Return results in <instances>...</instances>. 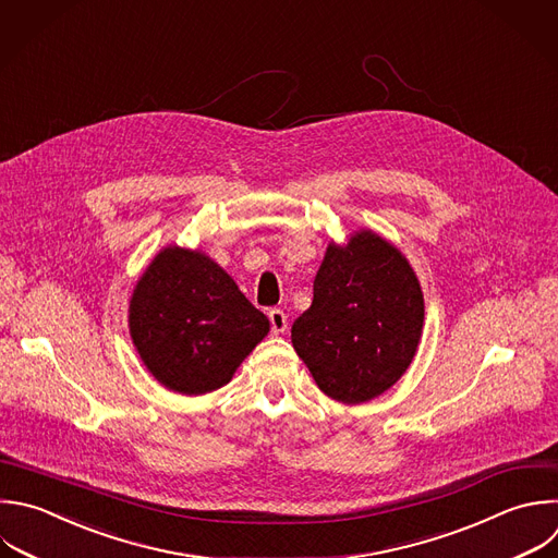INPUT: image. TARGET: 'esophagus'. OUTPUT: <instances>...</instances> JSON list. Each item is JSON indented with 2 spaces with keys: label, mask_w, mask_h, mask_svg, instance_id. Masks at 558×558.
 Returning a JSON list of instances; mask_svg holds the SVG:
<instances>
[{
  "label": "esophagus",
  "mask_w": 558,
  "mask_h": 558,
  "mask_svg": "<svg viewBox=\"0 0 558 558\" xmlns=\"http://www.w3.org/2000/svg\"><path fill=\"white\" fill-rule=\"evenodd\" d=\"M268 318H270V327H272V333H283L288 329V316L283 310L275 307L268 312Z\"/></svg>",
  "instance_id": "obj_1"
}]
</instances>
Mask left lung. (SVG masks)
<instances>
[{
    "mask_svg": "<svg viewBox=\"0 0 558 558\" xmlns=\"http://www.w3.org/2000/svg\"><path fill=\"white\" fill-rule=\"evenodd\" d=\"M421 329L416 275L392 244L362 231L347 246L329 244L292 344L325 395L362 403L405 373Z\"/></svg>",
    "mask_w": 558,
    "mask_h": 558,
    "instance_id": "8db88e82",
    "label": "left lung"
}]
</instances>
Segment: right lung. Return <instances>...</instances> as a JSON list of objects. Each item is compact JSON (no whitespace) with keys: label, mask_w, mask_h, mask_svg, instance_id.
<instances>
[{"label":"right lung","mask_w":558,"mask_h":558,"mask_svg":"<svg viewBox=\"0 0 558 558\" xmlns=\"http://www.w3.org/2000/svg\"><path fill=\"white\" fill-rule=\"evenodd\" d=\"M131 336L148 371L170 390L211 392L268 333V318L198 251L170 246L131 299Z\"/></svg>","instance_id":"1"}]
</instances>
